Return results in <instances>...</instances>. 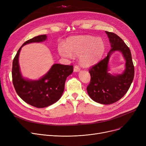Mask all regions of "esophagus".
<instances>
[{
  "mask_svg": "<svg viewBox=\"0 0 146 146\" xmlns=\"http://www.w3.org/2000/svg\"><path fill=\"white\" fill-rule=\"evenodd\" d=\"M80 68L78 65H75L74 66V72H78L80 71Z\"/></svg>",
  "mask_w": 146,
  "mask_h": 146,
  "instance_id": "obj_1",
  "label": "esophagus"
}]
</instances>
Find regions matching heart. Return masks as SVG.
Instances as JSON below:
<instances>
[{
    "label": "heart",
    "mask_w": 146,
    "mask_h": 146,
    "mask_svg": "<svg viewBox=\"0 0 146 146\" xmlns=\"http://www.w3.org/2000/svg\"><path fill=\"white\" fill-rule=\"evenodd\" d=\"M105 50V44L101 38L92 36H82L68 39L66 46L61 45L58 51L61 56L72 58L73 55H80V60L84 66H89L100 59Z\"/></svg>",
    "instance_id": "1"
}]
</instances>
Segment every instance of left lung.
<instances>
[{
    "mask_svg": "<svg viewBox=\"0 0 146 146\" xmlns=\"http://www.w3.org/2000/svg\"><path fill=\"white\" fill-rule=\"evenodd\" d=\"M108 36L111 50L107 56L90 67V83L87 92L92 99L98 103L109 105L119 101L127 92L134 76V66L131 51L121 38L113 33L105 31ZM120 50L126 60V68L122 75L113 76L107 72L112 52Z\"/></svg>",
    "mask_w": 146,
    "mask_h": 146,
    "instance_id": "8db88e82",
    "label": "left lung"
}]
</instances>
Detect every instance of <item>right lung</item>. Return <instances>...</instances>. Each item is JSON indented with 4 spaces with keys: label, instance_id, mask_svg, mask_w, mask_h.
I'll return each mask as SVG.
<instances>
[{
    "label": "right lung",
    "instance_id": "obj_1",
    "mask_svg": "<svg viewBox=\"0 0 146 146\" xmlns=\"http://www.w3.org/2000/svg\"><path fill=\"white\" fill-rule=\"evenodd\" d=\"M46 38V35H41L25 41L18 50L12 63V82L17 94L26 103L38 108H45L58 100L64 92L67 78L73 72V65L55 64L38 80H27L22 77L18 63L21 48L27 44L42 42Z\"/></svg>",
    "mask_w": 146,
    "mask_h": 146
}]
</instances>
